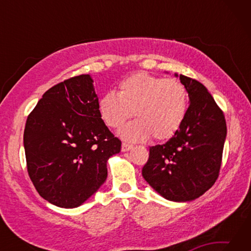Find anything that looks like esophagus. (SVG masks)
<instances>
[{
  "mask_svg": "<svg viewBox=\"0 0 251 251\" xmlns=\"http://www.w3.org/2000/svg\"><path fill=\"white\" fill-rule=\"evenodd\" d=\"M131 148H133V146L129 145V144L123 143V145H122V151H128L131 150Z\"/></svg>",
  "mask_w": 251,
  "mask_h": 251,
  "instance_id": "34e87169",
  "label": "esophagus"
}]
</instances>
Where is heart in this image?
<instances>
[{"label": "heart", "instance_id": "obj_1", "mask_svg": "<svg viewBox=\"0 0 251 251\" xmlns=\"http://www.w3.org/2000/svg\"><path fill=\"white\" fill-rule=\"evenodd\" d=\"M99 114L110 128H118L133 115L137 118L118 131L128 142L171 138L179 129L188 109V93L175 78L139 72L118 84L117 94L108 92L99 100Z\"/></svg>", "mask_w": 251, "mask_h": 251}]
</instances>
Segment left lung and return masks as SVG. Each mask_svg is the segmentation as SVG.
<instances>
[{"label": "left lung", "mask_w": 251, "mask_h": 251, "mask_svg": "<svg viewBox=\"0 0 251 251\" xmlns=\"http://www.w3.org/2000/svg\"><path fill=\"white\" fill-rule=\"evenodd\" d=\"M179 79L189 97L185 120L167 143L150 148L142 174L161 197L185 202L201 197L217 179L227 126L201 83L184 75Z\"/></svg>", "instance_id": "obj_1"}]
</instances>
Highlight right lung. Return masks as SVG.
Wrapping results in <instances>:
<instances>
[{"mask_svg": "<svg viewBox=\"0 0 251 251\" xmlns=\"http://www.w3.org/2000/svg\"><path fill=\"white\" fill-rule=\"evenodd\" d=\"M94 80L79 75L44 93L24 129L28 176L45 201L78 207L107 178V160L122 143L99 114Z\"/></svg>", "mask_w": 251, "mask_h": 251, "instance_id": "right-lung-1", "label": "right lung"}]
</instances>
